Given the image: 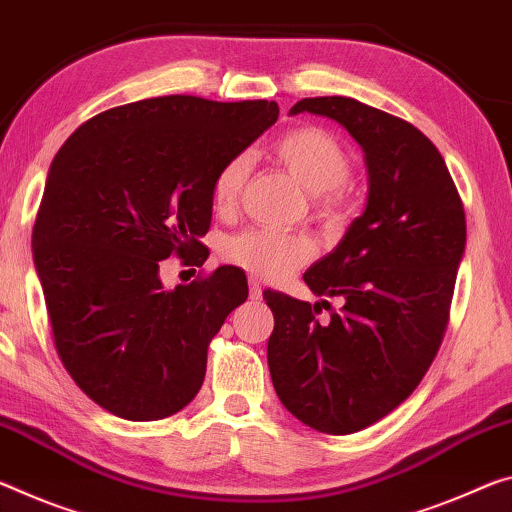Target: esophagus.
Instances as JSON below:
<instances>
[{"instance_id":"esophagus-1","label":"esophagus","mask_w":512,"mask_h":512,"mask_svg":"<svg viewBox=\"0 0 512 512\" xmlns=\"http://www.w3.org/2000/svg\"><path fill=\"white\" fill-rule=\"evenodd\" d=\"M248 289H250V298L257 300L259 296H262V282H259L257 278H250L248 280Z\"/></svg>"}]
</instances>
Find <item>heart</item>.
<instances>
[{
    "instance_id": "b5f03b06",
    "label": "heart",
    "mask_w": 512,
    "mask_h": 512,
    "mask_svg": "<svg viewBox=\"0 0 512 512\" xmlns=\"http://www.w3.org/2000/svg\"><path fill=\"white\" fill-rule=\"evenodd\" d=\"M273 157L310 193V207L316 221L328 227L344 221L348 209L346 180L351 177L353 161L335 136L321 127H296L273 143ZM248 168L250 157L246 152H239L216 170L212 180L214 212L227 214L237 207ZM221 253L225 262L257 278L280 280L310 262L314 241L303 232L248 227L227 237Z\"/></svg>"
}]
</instances>
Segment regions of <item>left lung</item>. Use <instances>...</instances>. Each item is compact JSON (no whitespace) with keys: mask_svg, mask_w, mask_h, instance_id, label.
I'll use <instances>...</instances> for the list:
<instances>
[{"mask_svg":"<svg viewBox=\"0 0 512 512\" xmlns=\"http://www.w3.org/2000/svg\"><path fill=\"white\" fill-rule=\"evenodd\" d=\"M342 125L364 152L367 209L337 248L305 271L319 303L264 291L275 326V394L319 433L348 435L408 399L442 344L467 241L465 209L440 150L405 120L353 97H305L291 107ZM328 303V300H321Z\"/></svg>","mask_w":512,"mask_h":512,"instance_id":"left-lung-1","label":"left lung"}]
</instances>
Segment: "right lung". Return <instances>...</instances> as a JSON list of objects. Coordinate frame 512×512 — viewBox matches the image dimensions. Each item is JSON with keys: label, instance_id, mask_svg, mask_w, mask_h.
<instances>
[{"label": "right lung", "instance_id": "right-lung-1", "mask_svg": "<svg viewBox=\"0 0 512 512\" xmlns=\"http://www.w3.org/2000/svg\"><path fill=\"white\" fill-rule=\"evenodd\" d=\"M278 113L266 100L150 97L97 113L56 152L34 264L63 367L111 415L164 419L202 387L209 342L248 298L246 273L218 266L164 291L159 262L207 259L216 170Z\"/></svg>", "mask_w": 512, "mask_h": 512}]
</instances>
